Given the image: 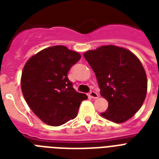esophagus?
Returning a JSON list of instances; mask_svg holds the SVG:
<instances>
[{
  "label": "esophagus",
  "mask_w": 159,
  "mask_h": 159,
  "mask_svg": "<svg viewBox=\"0 0 159 159\" xmlns=\"http://www.w3.org/2000/svg\"><path fill=\"white\" fill-rule=\"evenodd\" d=\"M89 96H90V97H92V98H93V99H97V98H98V97H99L97 92H94V91H92V92H90Z\"/></svg>",
  "instance_id": "34e87169"
}]
</instances>
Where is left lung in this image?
I'll use <instances>...</instances> for the list:
<instances>
[{
	"mask_svg": "<svg viewBox=\"0 0 159 159\" xmlns=\"http://www.w3.org/2000/svg\"><path fill=\"white\" fill-rule=\"evenodd\" d=\"M97 77L100 93L108 101L101 116L123 123L140 109L147 93V76L138 57L129 50L114 45L102 46L84 53Z\"/></svg>",
	"mask_w": 159,
	"mask_h": 159,
	"instance_id": "left-lung-1",
	"label": "left lung"
}]
</instances>
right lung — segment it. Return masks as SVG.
Returning <instances> with one entry per match:
<instances>
[{
  "instance_id": "obj_1",
  "label": "right lung",
  "mask_w": 159,
  "mask_h": 159,
  "mask_svg": "<svg viewBox=\"0 0 159 159\" xmlns=\"http://www.w3.org/2000/svg\"><path fill=\"white\" fill-rule=\"evenodd\" d=\"M81 55L62 45L44 48L27 61L21 90L31 111L48 125L59 126L74 119L87 98L72 87L67 72Z\"/></svg>"
}]
</instances>
